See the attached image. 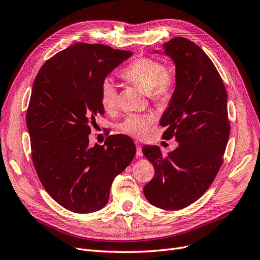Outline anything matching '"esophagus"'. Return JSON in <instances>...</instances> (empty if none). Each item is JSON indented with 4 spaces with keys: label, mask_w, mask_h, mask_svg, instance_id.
Wrapping results in <instances>:
<instances>
[{
    "label": "esophagus",
    "mask_w": 260,
    "mask_h": 260,
    "mask_svg": "<svg viewBox=\"0 0 260 260\" xmlns=\"http://www.w3.org/2000/svg\"><path fill=\"white\" fill-rule=\"evenodd\" d=\"M135 143H136V148H137L136 155H137V157H142V156H143V153H142V151H141V146H140V142L136 141Z\"/></svg>",
    "instance_id": "1"
}]
</instances>
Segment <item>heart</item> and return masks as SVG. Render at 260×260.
<instances>
[{"instance_id":"1","label":"heart","mask_w":260,"mask_h":260,"mask_svg":"<svg viewBox=\"0 0 260 260\" xmlns=\"http://www.w3.org/2000/svg\"><path fill=\"white\" fill-rule=\"evenodd\" d=\"M124 79L137 85L150 99L155 102H165L172 91V81L168 76L165 66L161 63L139 57L133 61L121 72ZM101 103L106 111H112L118 106V92L114 83L107 79L101 86ZM152 118L142 114H128L120 123V129L137 138L147 136Z\"/></svg>"}]
</instances>
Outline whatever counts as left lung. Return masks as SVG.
Instances as JSON below:
<instances>
[{
	"instance_id": "1",
	"label": "left lung",
	"mask_w": 260,
	"mask_h": 260,
	"mask_svg": "<svg viewBox=\"0 0 260 260\" xmlns=\"http://www.w3.org/2000/svg\"><path fill=\"white\" fill-rule=\"evenodd\" d=\"M162 48L176 66V88L159 123L167 126L162 137H175L179 146L166 156L156 146L142 148L155 169L143 193L153 206L180 210L206 193L222 166L230 133L227 93L214 64L196 44L176 37Z\"/></svg>"
}]
</instances>
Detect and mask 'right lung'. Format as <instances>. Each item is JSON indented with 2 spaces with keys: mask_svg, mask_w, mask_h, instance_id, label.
<instances>
[{
  "mask_svg": "<svg viewBox=\"0 0 260 260\" xmlns=\"http://www.w3.org/2000/svg\"><path fill=\"white\" fill-rule=\"evenodd\" d=\"M132 55L77 43L48 60L34 80L26 111L33 164L47 193L72 212L91 213L107 205L113 179L136 154L126 136L89 146L91 125L104 113L102 83Z\"/></svg>",
  "mask_w": 260,
  "mask_h": 260,
  "instance_id": "obj_1",
  "label": "right lung"
}]
</instances>
